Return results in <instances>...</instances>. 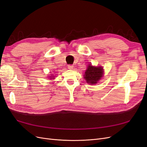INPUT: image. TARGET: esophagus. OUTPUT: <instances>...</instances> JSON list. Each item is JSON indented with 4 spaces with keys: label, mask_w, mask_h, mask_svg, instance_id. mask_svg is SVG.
Masks as SVG:
<instances>
[{
    "label": "esophagus",
    "mask_w": 147,
    "mask_h": 147,
    "mask_svg": "<svg viewBox=\"0 0 147 147\" xmlns=\"http://www.w3.org/2000/svg\"><path fill=\"white\" fill-rule=\"evenodd\" d=\"M67 67H68L69 69H74V65H69L67 66Z\"/></svg>",
    "instance_id": "1"
}]
</instances>
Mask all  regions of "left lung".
<instances>
[{
  "label": "left lung",
  "mask_w": 147,
  "mask_h": 147,
  "mask_svg": "<svg viewBox=\"0 0 147 147\" xmlns=\"http://www.w3.org/2000/svg\"><path fill=\"white\" fill-rule=\"evenodd\" d=\"M104 75V69L101 66H93L89 64L84 74V78L86 82L94 84L98 82Z\"/></svg>",
  "instance_id": "obj_1"
}]
</instances>
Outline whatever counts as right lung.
Instances as JSON below:
<instances>
[{"mask_svg":"<svg viewBox=\"0 0 147 147\" xmlns=\"http://www.w3.org/2000/svg\"><path fill=\"white\" fill-rule=\"evenodd\" d=\"M55 76H53V75H52V76H50V79H55Z\"/></svg>","mask_w":147,"mask_h":147,"instance_id":"right-lung-1","label":"right lung"}]
</instances>
